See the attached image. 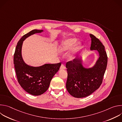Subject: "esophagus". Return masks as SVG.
Returning a JSON list of instances; mask_svg holds the SVG:
<instances>
[{"label":"esophagus","instance_id":"34e87169","mask_svg":"<svg viewBox=\"0 0 122 122\" xmlns=\"http://www.w3.org/2000/svg\"><path fill=\"white\" fill-rule=\"evenodd\" d=\"M65 68H66V67H65V65H64V64H62L61 66H60V69H65Z\"/></svg>","mask_w":122,"mask_h":122}]
</instances>
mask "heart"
<instances>
[{
  "label": "heart",
  "instance_id": "b5f03b06",
  "mask_svg": "<svg viewBox=\"0 0 122 122\" xmlns=\"http://www.w3.org/2000/svg\"><path fill=\"white\" fill-rule=\"evenodd\" d=\"M77 42L75 38H71L65 40L61 44L60 51L61 52H65L71 49Z\"/></svg>",
  "mask_w": 122,
  "mask_h": 122
}]
</instances>
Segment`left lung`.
Here are the masks:
<instances>
[{"instance_id": "obj_1", "label": "left lung", "mask_w": 122, "mask_h": 122, "mask_svg": "<svg viewBox=\"0 0 122 122\" xmlns=\"http://www.w3.org/2000/svg\"><path fill=\"white\" fill-rule=\"evenodd\" d=\"M91 50H97L99 57L94 66L85 68L77 57L66 63L67 78L66 88L72 96L77 98L87 97L101 85L106 69L108 57L105 47L94 35L90 34Z\"/></svg>"}]
</instances>
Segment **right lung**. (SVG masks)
<instances>
[{
  "instance_id": "add662e5",
  "label": "right lung",
  "mask_w": 122,
  "mask_h": 122,
  "mask_svg": "<svg viewBox=\"0 0 122 122\" xmlns=\"http://www.w3.org/2000/svg\"><path fill=\"white\" fill-rule=\"evenodd\" d=\"M42 31V30L34 29L24 35L17 43L13 57V63L18 82L26 92L33 96L41 95L47 90L52 78L61 65L60 62L33 67L26 65L23 61L21 54L23 41L31 35Z\"/></svg>"
}]
</instances>
